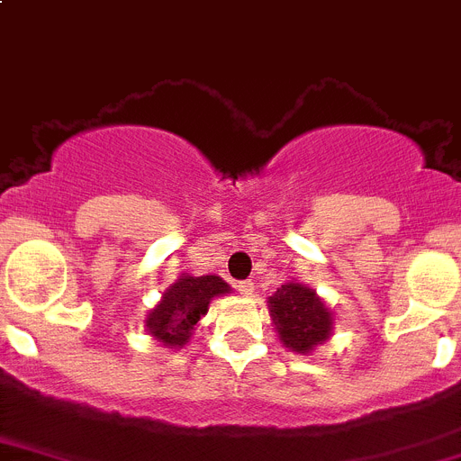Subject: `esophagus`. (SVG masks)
Masks as SVG:
<instances>
[{"label":"esophagus","mask_w":461,"mask_h":461,"mask_svg":"<svg viewBox=\"0 0 461 461\" xmlns=\"http://www.w3.org/2000/svg\"><path fill=\"white\" fill-rule=\"evenodd\" d=\"M236 289H239L243 296H252V294H255V282L243 280V282H239V285H236Z\"/></svg>","instance_id":"34e87169"}]
</instances>
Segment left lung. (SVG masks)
<instances>
[{
	"label": "left lung",
	"mask_w": 461,
	"mask_h": 461,
	"mask_svg": "<svg viewBox=\"0 0 461 461\" xmlns=\"http://www.w3.org/2000/svg\"><path fill=\"white\" fill-rule=\"evenodd\" d=\"M267 303L277 338L294 354H312L333 335V310L301 282L287 280Z\"/></svg>",
	"instance_id": "obj_1"
}]
</instances>
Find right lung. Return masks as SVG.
<instances>
[{
    "label": "right lung",
    "instance_id": "add662e5",
    "mask_svg": "<svg viewBox=\"0 0 461 461\" xmlns=\"http://www.w3.org/2000/svg\"><path fill=\"white\" fill-rule=\"evenodd\" d=\"M225 294H231V287L221 276L179 273L144 317V330L167 349H184L211 301Z\"/></svg>",
    "mask_w": 461,
    "mask_h": 461
}]
</instances>
